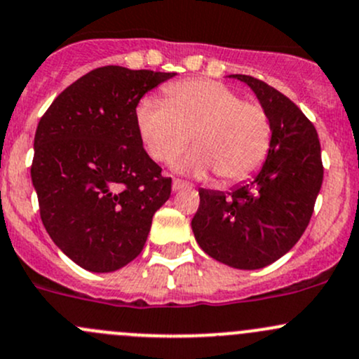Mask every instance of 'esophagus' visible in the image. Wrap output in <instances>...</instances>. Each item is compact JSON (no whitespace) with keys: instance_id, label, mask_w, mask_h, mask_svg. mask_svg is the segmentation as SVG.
Wrapping results in <instances>:
<instances>
[{"instance_id":"esophagus-1","label":"esophagus","mask_w":359,"mask_h":359,"mask_svg":"<svg viewBox=\"0 0 359 359\" xmlns=\"http://www.w3.org/2000/svg\"><path fill=\"white\" fill-rule=\"evenodd\" d=\"M186 187H189V182H186V180H180V179H173V182H172V189L173 191L186 189Z\"/></svg>"}]
</instances>
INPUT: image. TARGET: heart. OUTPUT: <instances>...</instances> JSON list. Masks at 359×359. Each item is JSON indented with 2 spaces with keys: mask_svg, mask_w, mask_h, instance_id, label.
<instances>
[{
  "mask_svg": "<svg viewBox=\"0 0 359 359\" xmlns=\"http://www.w3.org/2000/svg\"><path fill=\"white\" fill-rule=\"evenodd\" d=\"M135 122L154 160L172 161L192 137L196 149L177 163V170L191 175H208L213 170L225 184L251 177L265 161L271 142L265 108L205 79L170 84L167 100L144 97L135 108Z\"/></svg>",
  "mask_w": 359,
  "mask_h": 359,
  "instance_id": "obj_1",
  "label": "heart"
}]
</instances>
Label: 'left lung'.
Listing matches in <instances>:
<instances>
[{
	"label": "left lung",
	"instance_id": "1",
	"mask_svg": "<svg viewBox=\"0 0 359 359\" xmlns=\"http://www.w3.org/2000/svg\"><path fill=\"white\" fill-rule=\"evenodd\" d=\"M244 82L269 113L271 142L262 170L230 192L199 189L192 232L206 255L232 269L258 270L289 252L306 230L323 180L316 129L277 89Z\"/></svg>",
	"mask_w": 359,
	"mask_h": 359
}]
</instances>
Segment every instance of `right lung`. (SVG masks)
<instances>
[{
  "label": "right lung",
  "mask_w": 359,
  "mask_h": 359,
  "mask_svg": "<svg viewBox=\"0 0 359 359\" xmlns=\"http://www.w3.org/2000/svg\"><path fill=\"white\" fill-rule=\"evenodd\" d=\"M172 72L108 65L69 86L37 123L30 167L44 229L72 262L115 271L144 248L172 192L142 148L135 108Z\"/></svg>",
  "instance_id": "obj_1"
}]
</instances>
